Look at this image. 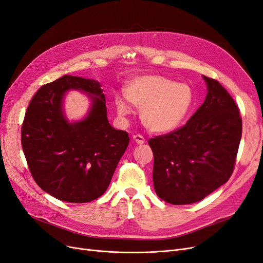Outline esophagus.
<instances>
[{
    "instance_id": "esophagus-1",
    "label": "esophagus",
    "mask_w": 263,
    "mask_h": 263,
    "mask_svg": "<svg viewBox=\"0 0 263 263\" xmlns=\"http://www.w3.org/2000/svg\"><path fill=\"white\" fill-rule=\"evenodd\" d=\"M133 138H134L135 142L138 143V144H142V143H144V141H146L143 138V136H141V135H134Z\"/></svg>"
}]
</instances>
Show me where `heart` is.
I'll return each instance as SVG.
<instances>
[{
	"instance_id": "heart-1",
	"label": "heart",
	"mask_w": 263,
	"mask_h": 263,
	"mask_svg": "<svg viewBox=\"0 0 263 263\" xmlns=\"http://www.w3.org/2000/svg\"><path fill=\"white\" fill-rule=\"evenodd\" d=\"M125 97L140 108V119L146 127L155 133L173 130L183 122L193 104V90L186 84L161 75H147L135 78L125 90ZM121 115L130 112L122 99H116Z\"/></svg>"
}]
</instances>
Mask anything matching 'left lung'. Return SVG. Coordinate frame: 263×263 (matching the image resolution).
<instances>
[{
  "label": "left lung",
  "mask_w": 263,
  "mask_h": 263,
  "mask_svg": "<svg viewBox=\"0 0 263 263\" xmlns=\"http://www.w3.org/2000/svg\"><path fill=\"white\" fill-rule=\"evenodd\" d=\"M208 93L188 122L173 132L155 136L153 184L167 203L202 200L233 174L241 138L239 108L218 80L203 76Z\"/></svg>",
  "instance_id": "8db88e82"
}]
</instances>
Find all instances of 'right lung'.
<instances>
[{
    "label": "right lung",
    "mask_w": 263,
    "mask_h": 263,
    "mask_svg": "<svg viewBox=\"0 0 263 263\" xmlns=\"http://www.w3.org/2000/svg\"><path fill=\"white\" fill-rule=\"evenodd\" d=\"M68 88L97 96L84 121L69 124L61 112V99ZM128 143V134L107 121L101 84L83 77L65 75L43 85L32 97L22 125V147L34 182L67 202L101 197Z\"/></svg>",
    "instance_id": "add662e5"
}]
</instances>
